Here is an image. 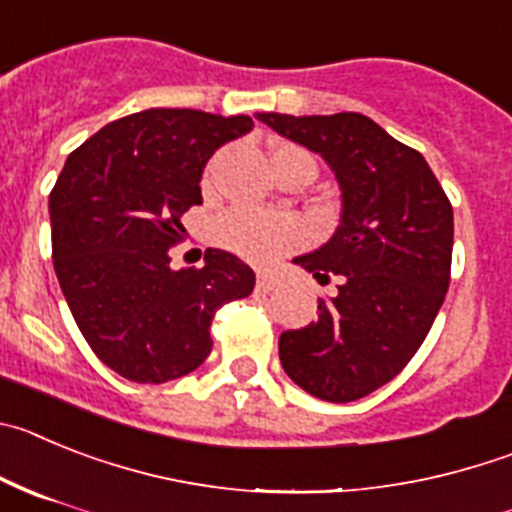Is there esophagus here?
<instances>
[{
    "label": "esophagus",
    "mask_w": 512,
    "mask_h": 512,
    "mask_svg": "<svg viewBox=\"0 0 512 512\" xmlns=\"http://www.w3.org/2000/svg\"><path fill=\"white\" fill-rule=\"evenodd\" d=\"M256 287H259L261 292H271V289L276 287V279L271 274H259V279H256Z\"/></svg>",
    "instance_id": "esophagus-1"
}]
</instances>
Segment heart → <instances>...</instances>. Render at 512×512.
Segmentation results:
<instances>
[{
    "label": "heart",
    "instance_id": "obj_1",
    "mask_svg": "<svg viewBox=\"0 0 512 512\" xmlns=\"http://www.w3.org/2000/svg\"><path fill=\"white\" fill-rule=\"evenodd\" d=\"M304 238V225L284 213L233 208L215 220V241L243 259L266 264Z\"/></svg>",
    "mask_w": 512,
    "mask_h": 512
}]
</instances>
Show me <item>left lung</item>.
I'll return each instance as SVG.
<instances>
[{
	"label": "left lung",
	"mask_w": 512,
	"mask_h": 512,
	"mask_svg": "<svg viewBox=\"0 0 512 512\" xmlns=\"http://www.w3.org/2000/svg\"><path fill=\"white\" fill-rule=\"evenodd\" d=\"M259 121L320 154L342 192L335 236L294 264L337 294L317 322L279 337L281 368L332 403L393 381L437 320L452 271V203L416 149L363 114H259Z\"/></svg>",
	"instance_id": "8db88e82"
}]
</instances>
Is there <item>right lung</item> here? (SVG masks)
Wrapping results in <instances>:
<instances>
[{
	"mask_svg": "<svg viewBox=\"0 0 512 512\" xmlns=\"http://www.w3.org/2000/svg\"><path fill=\"white\" fill-rule=\"evenodd\" d=\"M253 129L248 116L149 109L103 126L70 152L53 192V266L73 320L101 363L126 381L167 383L210 355L215 309L253 292L238 256L170 266L180 218L203 203L215 149Z\"/></svg>",
	"mask_w": 512,
	"mask_h": 512,
	"instance_id": "right-lung-1",
	"label": "right lung"
}]
</instances>
